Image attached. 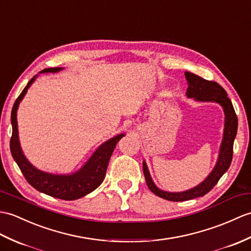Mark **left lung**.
<instances>
[{
	"label": "left lung",
	"instance_id": "obj_1",
	"mask_svg": "<svg viewBox=\"0 0 251 251\" xmlns=\"http://www.w3.org/2000/svg\"><path fill=\"white\" fill-rule=\"evenodd\" d=\"M185 77L188 82V89L186 91L187 97L194 98L197 101H211L219 103L224 109L226 118L224 138L220 145L216 166L214 167L213 171L208 174V176L196 187L182 192H169L161 190L154 184L152 177L150 176L148 166L145 164V161H143V173L150 190L156 196L162 198V199L176 202L187 201L198 197H203L214 188V186L218 183L220 177L226 172L231 165L233 157V143H234L237 132V116L224 87L220 86L215 81L205 80L189 72H185Z\"/></svg>",
	"mask_w": 251,
	"mask_h": 251
}]
</instances>
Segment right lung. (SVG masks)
I'll return each mask as SVG.
<instances>
[{
  "instance_id": "right-lung-1",
  "label": "right lung",
  "mask_w": 251,
  "mask_h": 251,
  "mask_svg": "<svg viewBox=\"0 0 251 251\" xmlns=\"http://www.w3.org/2000/svg\"><path fill=\"white\" fill-rule=\"evenodd\" d=\"M62 67L46 68L40 73H57L62 71ZM38 75L28 81L26 86L23 89L19 97L16 99L13 110H11V126H13V135L10 139V152L13 158L20 168L23 176L27 183L35 189L51 197L62 200H75L80 199L93 190H95L102 183L107 172L108 164L111 157L116 143L123 138L124 133L115 136L99 147L85 165L73 174H53L38 170L28 161L20 147L18 136V124H17V110L20 101L26 94L27 89L31 86Z\"/></svg>"
}]
</instances>
